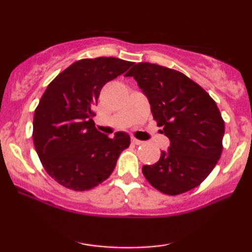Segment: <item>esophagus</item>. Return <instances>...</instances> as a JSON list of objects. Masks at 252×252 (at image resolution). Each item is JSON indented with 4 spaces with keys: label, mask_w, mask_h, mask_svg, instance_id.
I'll return each instance as SVG.
<instances>
[{
    "label": "esophagus",
    "mask_w": 252,
    "mask_h": 252,
    "mask_svg": "<svg viewBox=\"0 0 252 252\" xmlns=\"http://www.w3.org/2000/svg\"><path fill=\"white\" fill-rule=\"evenodd\" d=\"M132 143H133V144H136V146H140V144H142L143 142H142V141L135 139V137H133V139H132Z\"/></svg>",
    "instance_id": "34e87169"
}]
</instances>
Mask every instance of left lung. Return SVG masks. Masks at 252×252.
<instances>
[{"mask_svg": "<svg viewBox=\"0 0 252 252\" xmlns=\"http://www.w3.org/2000/svg\"><path fill=\"white\" fill-rule=\"evenodd\" d=\"M126 77L135 79L170 139L159 160L142 167L148 182L172 196L197 187L221 156L225 124L216 102L187 75L157 64H135Z\"/></svg>", "mask_w": 252, "mask_h": 252, "instance_id": "1", "label": "left lung"}]
</instances>
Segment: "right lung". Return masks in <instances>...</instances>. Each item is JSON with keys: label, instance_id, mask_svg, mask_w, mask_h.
<instances>
[{"label": "right lung", "instance_id": "obj_1", "mask_svg": "<svg viewBox=\"0 0 252 252\" xmlns=\"http://www.w3.org/2000/svg\"><path fill=\"white\" fill-rule=\"evenodd\" d=\"M115 57L80 60L48 85L33 119V142L44 170L58 184L77 191L106 180L120 153L130 143L125 132L113 139L95 127L93 106L99 92L132 66Z\"/></svg>", "mask_w": 252, "mask_h": 252}]
</instances>
